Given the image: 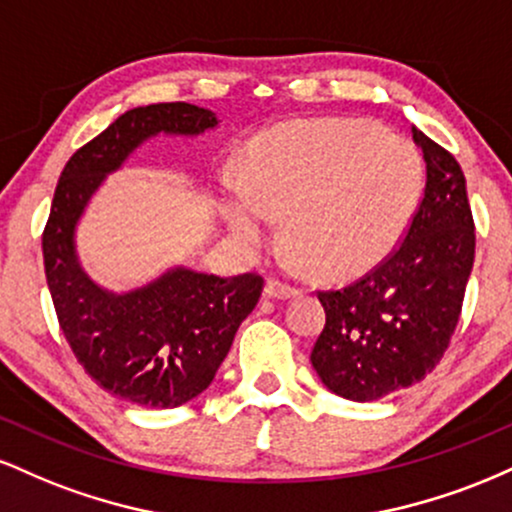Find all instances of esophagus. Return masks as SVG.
<instances>
[{
    "label": "esophagus",
    "instance_id": "obj_1",
    "mask_svg": "<svg viewBox=\"0 0 512 512\" xmlns=\"http://www.w3.org/2000/svg\"><path fill=\"white\" fill-rule=\"evenodd\" d=\"M298 293H301V291H298L296 286L286 284V281L272 279V281H267V286H264V296L279 298V301H286V298H296Z\"/></svg>",
    "mask_w": 512,
    "mask_h": 512
}]
</instances>
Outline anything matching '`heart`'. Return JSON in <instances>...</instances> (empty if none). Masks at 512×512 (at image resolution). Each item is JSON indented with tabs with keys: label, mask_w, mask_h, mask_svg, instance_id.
Returning <instances> with one entry per match:
<instances>
[{
	"label": "heart",
	"mask_w": 512,
	"mask_h": 512,
	"mask_svg": "<svg viewBox=\"0 0 512 512\" xmlns=\"http://www.w3.org/2000/svg\"><path fill=\"white\" fill-rule=\"evenodd\" d=\"M245 180L228 182V226L245 248L284 240L327 281L378 267L407 233L421 197L414 144L358 120H296L245 151Z\"/></svg>",
	"instance_id": "b5f03b06"
}]
</instances>
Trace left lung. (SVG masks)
Here are the masks:
<instances>
[{
  "mask_svg": "<svg viewBox=\"0 0 512 512\" xmlns=\"http://www.w3.org/2000/svg\"><path fill=\"white\" fill-rule=\"evenodd\" d=\"M426 187L399 245L354 284L317 291L327 313L313 368L334 395L373 402L424 380L450 346L474 264V219L460 163L411 129Z\"/></svg>",
  "mask_w": 512,
  "mask_h": 512,
  "instance_id": "left-lung-1",
  "label": "left lung"
}]
</instances>
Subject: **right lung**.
<instances>
[{
    "instance_id": "1",
    "label": "right lung",
    "mask_w": 512,
    "mask_h": 512,
    "mask_svg": "<svg viewBox=\"0 0 512 512\" xmlns=\"http://www.w3.org/2000/svg\"><path fill=\"white\" fill-rule=\"evenodd\" d=\"M216 125L211 110L190 103L127 110L69 158L45 223V276L76 361L105 392L139 407H180L207 390L240 322L260 301L264 279L178 267L144 289L115 296L84 274L74 228L105 175L139 144L158 132L202 134Z\"/></svg>"
}]
</instances>
